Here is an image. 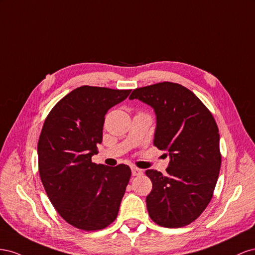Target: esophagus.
Masks as SVG:
<instances>
[{
  "label": "esophagus",
  "instance_id": "34e87169",
  "mask_svg": "<svg viewBox=\"0 0 255 255\" xmlns=\"http://www.w3.org/2000/svg\"><path fill=\"white\" fill-rule=\"evenodd\" d=\"M131 173H132L133 176H139L143 173V171L141 169L135 168V166H131Z\"/></svg>",
  "mask_w": 255,
  "mask_h": 255
}]
</instances>
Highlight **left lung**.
<instances>
[{"instance_id":"left-lung-1","label":"left lung","mask_w":255,"mask_h":255,"mask_svg":"<svg viewBox=\"0 0 255 255\" xmlns=\"http://www.w3.org/2000/svg\"><path fill=\"white\" fill-rule=\"evenodd\" d=\"M129 99L154 109V145L170 157L168 174L145 172L152 183L146 196L150 219L164 228L190 224L212 200L220 172V135L214 116L190 90L177 83L140 87Z\"/></svg>"}]
</instances>
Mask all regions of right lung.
<instances>
[{"label":"right lung","instance_id":"obj_1","mask_svg":"<svg viewBox=\"0 0 255 255\" xmlns=\"http://www.w3.org/2000/svg\"><path fill=\"white\" fill-rule=\"evenodd\" d=\"M130 90L80 86L57 103L37 145L41 183L63 219L84 231L105 229L118 217L131 171L92 162L103 142L105 115Z\"/></svg>","mask_w":255,"mask_h":255}]
</instances>
